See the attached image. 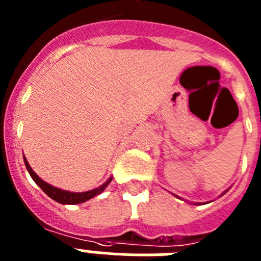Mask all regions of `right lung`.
<instances>
[{
	"label": "right lung",
	"instance_id": "right-lung-1",
	"mask_svg": "<svg viewBox=\"0 0 261 261\" xmlns=\"http://www.w3.org/2000/svg\"><path fill=\"white\" fill-rule=\"evenodd\" d=\"M23 159H24V165H26V168H27V171H29V174L31 175L32 180L35 181V183L40 187L45 195H48L50 199L55 200V201H57V202H60V204L74 205V204H81V202L87 201V200L93 199L94 196L99 195V193H102L103 191L106 190V187H107L108 184L111 183V180H112V177H110V179H108L105 184H102V186L98 187V188H95V190L86 191V192H69V191H62V190H60V188H56V187H53V186H50V184H48L47 181H44L43 179H40V177H39L38 175L34 172V170L31 168V166L29 165L26 156L23 155Z\"/></svg>",
	"mask_w": 261,
	"mask_h": 261
}]
</instances>
